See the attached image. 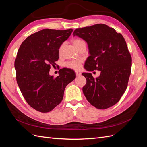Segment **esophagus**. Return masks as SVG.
I'll return each instance as SVG.
<instances>
[{"label": "esophagus", "instance_id": "1", "mask_svg": "<svg viewBox=\"0 0 147 147\" xmlns=\"http://www.w3.org/2000/svg\"><path fill=\"white\" fill-rule=\"evenodd\" d=\"M75 74H76L77 76H78V75H81V72H80V71H77V70H76V71H75Z\"/></svg>", "mask_w": 147, "mask_h": 147}]
</instances>
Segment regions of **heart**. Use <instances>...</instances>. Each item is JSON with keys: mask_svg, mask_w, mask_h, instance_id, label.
<instances>
[{"mask_svg": "<svg viewBox=\"0 0 147 147\" xmlns=\"http://www.w3.org/2000/svg\"><path fill=\"white\" fill-rule=\"evenodd\" d=\"M84 42L83 40L80 39V38H74L72 40V43L74 45V46L78 48V47L80 45V44ZM60 48V50H61ZM82 63V59H74V60H70L65 62L64 63V67L67 69H74L77 70L79 69L80 66V63Z\"/></svg>", "mask_w": 147, "mask_h": 147, "instance_id": "1", "label": "heart"}]
</instances>
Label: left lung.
I'll return each instance as SVG.
<instances>
[{"label": "left lung", "instance_id": "1", "mask_svg": "<svg viewBox=\"0 0 147 147\" xmlns=\"http://www.w3.org/2000/svg\"><path fill=\"white\" fill-rule=\"evenodd\" d=\"M73 35L88 43L90 56L84 69L100 71L97 78L82 74L86 79L83 92L87 100L98 109L116 104L126 90L131 72L132 57L123 35L104 24L76 29Z\"/></svg>", "mask_w": 147, "mask_h": 147}]
</instances>
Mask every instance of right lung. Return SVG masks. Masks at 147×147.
<instances>
[{
	"label": "right lung",
	"mask_w": 147,
	"mask_h": 147,
	"mask_svg": "<svg viewBox=\"0 0 147 147\" xmlns=\"http://www.w3.org/2000/svg\"><path fill=\"white\" fill-rule=\"evenodd\" d=\"M72 31L42 29L26 38L18 51L17 83L27 103L40 112H50L59 104L66 86L75 78L74 70L67 68L60 69L56 77L49 75L59 59L61 45Z\"/></svg>",
	"instance_id": "add662e5"
}]
</instances>
